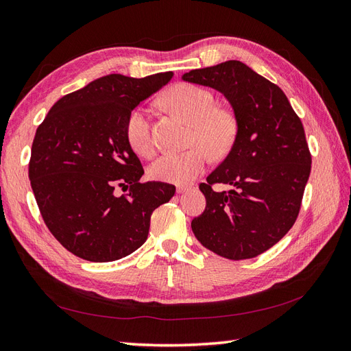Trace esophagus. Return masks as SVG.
I'll return each instance as SVG.
<instances>
[{
  "label": "esophagus",
  "mask_w": 351,
  "mask_h": 351,
  "mask_svg": "<svg viewBox=\"0 0 351 351\" xmlns=\"http://www.w3.org/2000/svg\"><path fill=\"white\" fill-rule=\"evenodd\" d=\"M191 189H193V186H177V193H183V192H187V191H191Z\"/></svg>",
  "instance_id": "esophagus-1"
}]
</instances>
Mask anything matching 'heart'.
<instances>
[{"label": "heart", "mask_w": 351, "mask_h": 351, "mask_svg": "<svg viewBox=\"0 0 351 351\" xmlns=\"http://www.w3.org/2000/svg\"><path fill=\"white\" fill-rule=\"evenodd\" d=\"M164 103L187 122H191L189 145L182 154H164L150 165L149 174L159 182L184 184L204 171L208 154L221 158L229 152L236 137V122L230 112L217 108L214 94L195 84H177L169 88ZM125 137L136 154L149 156L154 152L147 113L134 108L125 121Z\"/></svg>", "instance_id": "obj_1"}]
</instances>
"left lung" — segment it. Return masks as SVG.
<instances>
[{"instance_id":"obj_1","label":"left lung","mask_w":351,"mask_h":351,"mask_svg":"<svg viewBox=\"0 0 351 351\" xmlns=\"http://www.w3.org/2000/svg\"><path fill=\"white\" fill-rule=\"evenodd\" d=\"M183 80L223 93L238 124L230 152L199 184L206 206L192 230L224 258L257 257L298 217L311 169L304 127L285 93L239 60L191 71ZM215 182L234 191L214 193Z\"/></svg>"}]
</instances>
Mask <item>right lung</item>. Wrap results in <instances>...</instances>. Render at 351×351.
I'll use <instances>...</instances> for the list:
<instances>
[{
    "instance_id": "obj_1",
    "label": "right lung",
    "mask_w": 351,
    "mask_h": 351,
    "mask_svg": "<svg viewBox=\"0 0 351 351\" xmlns=\"http://www.w3.org/2000/svg\"><path fill=\"white\" fill-rule=\"evenodd\" d=\"M171 78L106 75L56 101L36 128L32 191L45 226L77 257H127L146 242L152 213L174 196L173 184L140 182L145 169L125 137L128 113ZM118 186L129 193L117 195Z\"/></svg>"
}]
</instances>
